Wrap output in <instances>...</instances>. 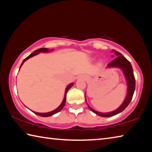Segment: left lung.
I'll return each instance as SVG.
<instances>
[{
	"mask_svg": "<svg viewBox=\"0 0 152 152\" xmlns=\"http://www.w3.org/2000/svg\"><path fill=\"white\" fill-rule=\"evenodd\" d=\"M115 53H116L117 56H118V57L114 59L113 61H110V62L108 64V67H118V68H120L122 69L123 72H124L126 80H127V84H128L127 94V96L125 98L124 102H123V104L121 105L117 109H116L113 112L107 113H99V112L95 111L94 110L91 109V108L88 106V108L91 109V111H92L93 113H94L95 114H96L97 115H99V116L101 117H109L114 116V115L118 114V113L122 112L123 110L128 106L129 104L130 103L135 89V78L134 74H133V71L132 64H131L129 61L127 59L124 57V56H122L121 53H119V51H115Z\"/></svg>",
	"mask_w": 152,
	"mask_h": 152,
	"instance_id": "left-lung-1",
	"label": "left lung"
}]
</instances>
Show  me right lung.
<instances>
[{"mask_svg":"<svg viewBox=\"0 0 152 152\" xmlns=\"http://www.w3.org/2000/svg\"><path fill=\"white\" fill-rule=\"evenodd\" d=\"M48 51H49V50H48V48H44L38 49V50L34 51L32 53H31V54H30L29 56H28V57H27L26 58L24 59V60L23 61L21 65H20V67H21V66L23 65V63L25 62V61H26L27 60H28V59H29V58H31V57H33V56H35V55L38 54V53H39V52H48ZM72 86H73V83H71V84H69V85H68V86H67V88H66V92H65V96H64V100H63L62 102H61V104L60 105V106H59V107L57 108V109H55L54 110H52V111H51V112L45 113H37V112H34V111H33V112L35 114L39 115V116H41V117H50V116H51V115L56 114V113L60 112V110L64 108V105H65L67 92L68 91V90L70 89Z\"/></svg>","mask_w":152,"mask_h":152,"instance_id":"right-lung-1","label":"right lung"}]
</instances>
